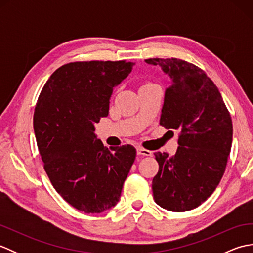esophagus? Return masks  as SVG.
<instances>
[{
	"instance_id": "esophagus-1",
	"label": "esophagus",
	"mask_w": 253,
	"mask_h": 253,
	"mask_svg": "<svg viewBox=\"0 0 253 253\" xmlns=\"http://www.w3.org/2000/svg\"><path fill=\"white\" fill-rule=\"evenodd\" d=\"M137 153L140 154V155H144V157H151V155H152L151 151H149V150L143 149L141 147L137 148Z\"/></svg>"
}]
</instances>
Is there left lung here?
Wrapping results in <instances>:
<instances>
[{"instance_id": "8db88e82", "label": "left lung", "mask_w": 253, "mask_h": 253, "mask_svg": "<svg viewBox=\"0 0 253 253\" xmlns=\"http://www.w3.org/2000/svg\"><path fill=\"white\" fill-rule=\"evenodd\" d=\"M169 76L160 124L179 130L173 157L155 152L154 201L173 212L203 203L224 175L233 141L232 117L217 87L202 69L179 58H149Z\"/></svg>"}]
</instances>
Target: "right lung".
I'll return each instance as SVG.
<instances>
[{
    "label": "right lung",
    "instance_id": "add662e5",
    "mask_svg": "<svg viewBox=\"0 0 253 253\" xmlns=\"http://www.w3.org/2000/svg\"><path fill=\"white\" fill-rule=\"evenodd\" d=\"M126 61L74 62L51 75L38 99L34 130L55 190L75 209L101 213L116 206L136 159L130 144L111 150L94 133L109 115L113 89L130 74Z\"/></svg>",
    "mask_w": 253,
    "mask_h": 253
}]
</instances>
